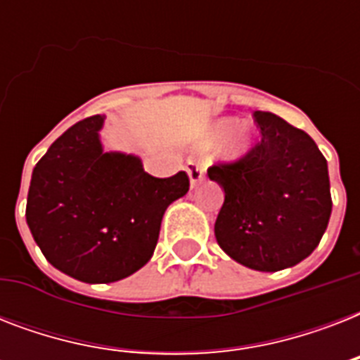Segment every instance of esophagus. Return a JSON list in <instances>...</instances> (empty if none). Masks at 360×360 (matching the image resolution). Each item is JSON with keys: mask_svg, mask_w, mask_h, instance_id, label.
<instances>
[{"mask_svg": "<svg viewBox=\"0 0 360 360\" xmlns=\"http://www.w3.org/2000/svg\"><path fill=\"white\" fill-rule=\"evenodd\" d=\"M186 174L191 177L192 186L200 185L203 179V174H205V166L202 162H198V160H188L186 162Z\"/></svg>", "mask_w": 360, "mask_h": 360, "instance_id": "obj_1", "label": "esophagus"}]
</instances>
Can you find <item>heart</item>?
<instances>
[{
  "label": "heart",
  "mask_w": 360,
  "mask_h": 360,
  "mask_svg": "<svg viewBox=\"0 0 360 360\" xmlns=\"http://www.w3.org/2000/svg\"><path fill=\"white\" fill-rule=\"evenodd\" d=\"M230 127V121H222V123L214 124L213 129L209 130L207 136H205V143H214V141H219L224 132ZM250 146V134H248V130L245 127H236L233 130H230V134L226 136L224 140V151L226 155H230V157H240V155H245L246 149Z\"/></svg>",
  "instance_id": "b5f03b06"
}]
</instances>
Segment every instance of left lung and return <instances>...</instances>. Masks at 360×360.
<instances>
[{
	"label": "left lung",
	"instance_id": "obj_1",
	"mask_svg": "<svg viewBox=\"0 0 360 360\" xmlns=\"http://www.w3.org/2000/svg\"><path fill=\"white\" fill-rule=\"evenodd\" d=\"M262 140L209 179L224 188L214 222L220 248L245 267L274 273L314 252L330 219L327 160L316 141L271 112H252Z\"/></svg>",
	"mask_w": 360,
	"mask_h": 360
}]
</instances>
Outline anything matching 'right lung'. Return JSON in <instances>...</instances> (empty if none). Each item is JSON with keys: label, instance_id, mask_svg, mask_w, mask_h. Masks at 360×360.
Listing matches in <instances>:
<instances>
[{"label": "right lung", "instance_id": "right-lung-1", "mask_svg": "<svg viewBox=\"0 0 360 360\" xmlns=\"http://www.w3.org/2000/svg\"><path fill=\"white\" fill-rule=\"evenodd\" d=\"M103 115L53 141L31 175L25 219L53 267L87 284L127 278L151 259L164 211L191 186L186 172L153 177L140 158L104 153Z\"/></svg>", "mask_w": 360, "mask_h": 360}]
</instances>
